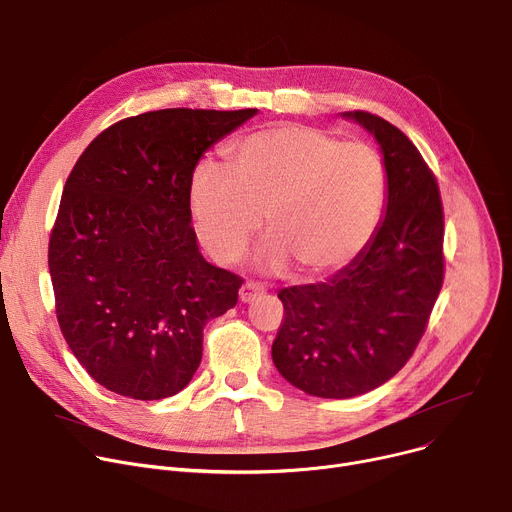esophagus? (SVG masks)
I'll use <instances>...</instances> for the list:
<instances>
[{
	"label": "esophagus",
	"mask_w": 512,
	"mask_h": 512,
	"mask_svg": "<svg viewBox=\"0 0 512 512\" xmlns=\"http://www.w3.org/2000/svg\"><path fill=\"white\" fill-rule=\"evenodd\" d=\"M261 294H263V286H259L255 282H247V284L241 286V290H238V300H241V302H253Z\"/></svg>",
	"instance_id": "obj_1"
}]
</instances>
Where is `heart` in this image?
<instances>
[{"instance_id": "obj_1", "label": "heart", "mask_w": 512, "mask_h": 512, "mask_svg": "<svg viewBox=\"0 0 512 512\" xmlns=\"http://www.w3.org/2000/svg\"><path fill=\"white\" fill-rule=\"evenodd\" d=\"M228 170L203 162L189 183L201 245L218 261H236L265 224L271 236L259 261L304 278L352 265L377 236L389 197L381 154L344 144L306 125L265 127L228 148Z\"/></svg>"}]
</instances>
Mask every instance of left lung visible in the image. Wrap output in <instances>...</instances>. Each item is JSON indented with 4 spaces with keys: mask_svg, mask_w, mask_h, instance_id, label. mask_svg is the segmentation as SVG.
I'll return each instance as SVG.
<instances>
[{
    "mask_svg": "<svg viewBox=\"0 0 512 512\" xmlns=\"http://www.w3.org/2000/svg\"><path fill=\"white\" fill-rule=\"evenodd\" d=\"M381 146L389 197L372 245L327 282L280 290L271 346L282 377L306 395L348 399L381 387L424 335L442 286V203L418 148L389 121L342 113Z\"/></svg>",
    "mask_w": 512,
    "mask_h": 512,
    "instance_id": "8db88e82",
    "label": "left lung"
}]
</instances>
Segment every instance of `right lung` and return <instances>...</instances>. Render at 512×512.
Returning <instances> with one entry per match:
<instances>
[{"label": "right lung", "mask_w": 512, "mask_h": 512, "mask_svg": "<svg viewBox=\"0 0 512 512\" xmlns=\"http://www.w3.org/2000/svg\"><path fill=\"white\" fill-rule=\"evenodd\" d=\"M257 109H162L102 131L63 187L49 241L61 333L105 389L154 401L189 385L203 327L236 304L243 278L203 259L191 175Z\"/></svg>", "instance_id": "1"}]
</instances>
